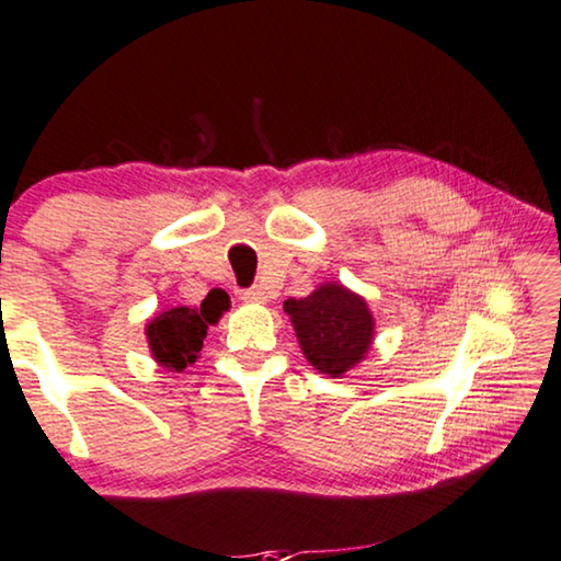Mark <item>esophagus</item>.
I'll return each mask as SVG.
<instances>
[{"instance_id":"1","label":"esophagus","mask_w":561,"mask_h":561,"mask_svg":"<svg viewBox=\"0 0 561 561\" xmlns=\"http://www.w3.org/2000/svg\"><path fill=\"white\" fill-rule=\"evenodd\" d=\"M243 302H264L266 299V291L262 287H249V289H241L239 291Z\"/></svg>"}]
</instances>
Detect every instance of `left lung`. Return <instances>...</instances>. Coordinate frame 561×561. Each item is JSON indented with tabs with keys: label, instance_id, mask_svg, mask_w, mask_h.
Segmentation results:
<instances>
[{
	"label": "left lung",
	"instance_id": "8db88e82",
	"mask_svg": "<svg viewBox=\"0 0 561 561\" xmlns=\"http://www.w3.org/2000/svg\"><path fill=\"white\" fill-rule=\"evenodd\" d=\"M305 358L320 374L341 376L366 356L374 341V318L368 305L341 284H322L310 297L287 299Z\"/></svg>",
	"mask_w": 561,
	"mask_h": 561
}]
</instances>
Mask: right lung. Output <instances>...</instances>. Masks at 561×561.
Returning <instances> with one entry per match:
<instances>
[{
  "mask_svg": "<svg viewBox=\"0 0 561 561\" xmlns=\"http://www.w3.org/2000/svg\"><path fill=\"white\" fill-rule=\"evenodd\" d=\"M224 310H228V295L224 289H213L203 299L201 310H193V307H172L168 312H160L147 325L149 351H152V356L164 368H187L191 363L198 360L208 325H216Z\"/></svg>",
  "mask_w": 561,
  "mask_h": 561,
  "instance_id": "obj_1",
  "label": "right lung"
}]
</instances>
